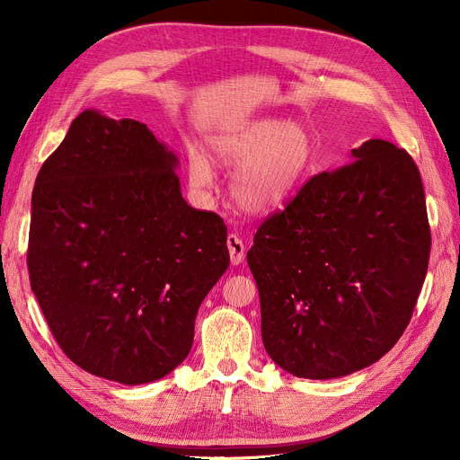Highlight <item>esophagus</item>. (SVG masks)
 <instances>
[{"mask_svg":"<svg viewBox=\"0 0 460 460\" xmlns=\"http://www.w3.org/2000/svg\"><path fill=\"white\" fill-rule=\"evenodd\" d=\"M226 245H228V253H230L232 264H240L245 259V245L240 240V235L230 234L226 238Z\"/></svg>","mask_w":460,"mask_h":460,"instance_id":"obj_1","label":"esophagus"}]
</instances>
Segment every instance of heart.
I'll list each match as a JSON object with an SVG mask.
<instances>
[{
	"instance_id": "b5f03b06",
	"label": "heart",
	"mask_w": 460,
	"mask_h": 460,
	"mask_svg": "<svg viewBox=\"0 0 460 460\" xmlns=\"http://www.w3.org/2000/svg\"><path fill=\"white\" fill-rule=\"evenodd\" d=\"M208 155L232 174V196L249 213L280 208L307 182L314 163V142L297 122L249 120L208 140ZM188 180L193 190L215 182L211 164L199 151L188 153Z\"/></svg>"
}]
</instances>
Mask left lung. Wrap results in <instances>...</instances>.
Instances as JSON below:
<instances>
[{"mask_svg": "<svg viewBox=\"0 0 460 460\" xmlns=\"http://www.w3.org/2000/svg\"><path fill=\"white\" fill-rule=\"evenodd\" d=\"M429 225L412 157L385 140L351 149L259 226L247 264L261 333L297 378H340L382 358L409 326L428 270Z\"/></svg>", "mask_w": 460, "mask_h": 460, "instance_id": "obj_1", "label": "left lung"}]
</instances>
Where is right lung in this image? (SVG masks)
<instances>
[{
  "instance_id": "right-lung-1",
  "label": "right lung",
  "mask_w": 460,
  "mask_h": 460,
  "mask_svg": "<svg viewBox=\"0 0 460 460\" xmlns=\"http://www.w3.org/2000/svg\"><path fill=\"white\" fill-rule=\"evenodd\" d=\"M176 166L146 124L88 109L38 172L31 286L65 355L100 378L174 370L230 264L225 220L186 203Z\"/></svg>"
}]
</instances>
